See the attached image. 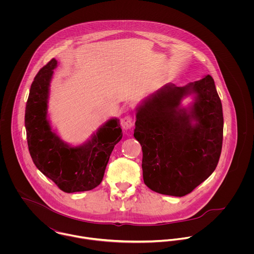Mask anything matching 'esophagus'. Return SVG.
Here are the masks:
<instances>
[{"label": "esophagus", "mask_w": 254, "mask_h": 254, "mask_svg": "<svg viewBox=\"0 0 254 254\" xmlns=\"http://www.w3.org/2000/svg\"><path fill=\"white\" fill-rule=\"evenodd\" d=\"M120 122H121V126H122V128H123V129H125V130L131 129V128L133 127V125H134L133 118H132V116H131L130 114H126V115H124V116L121 118Z\"/></svg>", "instance_id": "1"}]
</instances>
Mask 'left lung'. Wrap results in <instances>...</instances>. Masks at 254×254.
Listing matches in <instances>:
<instances>
[{
	"label": "left lung",
	"mask_w": 254,
	"mask_h": 254,
	"mask_svg": "<svg viewBox=\"0 0 254 254\" xmlns=\"http://www.w3.org/2000/svg\"><path fill=\"white\" fill-rule=\"evenodd\" d=\"M190 93L196 98L187 112L180 105ZM135 125L134 137L143 150V178L151 190L184 196L215 170L224 119L210 75L185 87L163 86L138 109Z\"/></svg>",
	"instance_id": "8db88e82"
}]
</instances>
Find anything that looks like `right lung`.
<instances>
[{
  "label": "right lung",
  "instance_id": "obj_1",
  "mask_svg": "<svg viewBox=\"0 0 254 254\" xmlns=\"http://www.w3.org/2000/svg\"><path fill=\"white\" fill-rule=\"evenodd\" d=\"M51 60L37 73L25 109V128L30 155L37 168L64 192L93 190L103 181L109 156L122 138L117 118L110 119L92 139L79 146L64 143L47 118L50 82L57 67Z\"/></svg>",
  "mask_w": 254,
  "mask_h": 254
}]
</instances>
